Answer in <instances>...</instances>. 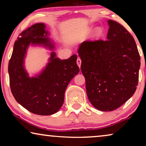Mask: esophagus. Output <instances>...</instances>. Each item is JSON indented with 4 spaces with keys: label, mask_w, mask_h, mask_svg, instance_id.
I'll use <instances>...</instances> for the list:
<instances>
[{
    "label": "esophagus",
    "mask_w": 146,
    "mask_h": 146,
    "mask_svg": "<svg viewBox=\"0 0 146 146\" xmlns=\"http://www.w3.org/2000/svg\"><path fill=\"white\" fill-rule=\"evenodd\" d=\"M76 62H77V64H78V66H79V68H80V66H81V63H82V60H81V59L79 57L77 58Z\"/></svg>",
    "instance_id": "obj_1"
}]
</instances>
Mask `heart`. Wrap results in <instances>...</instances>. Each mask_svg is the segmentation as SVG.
<instances>
[{
	"label": "heart",
	"mask_w": 146,
	"mask_h": 146,
	"mask_svg": "<svg viewBox=\"0 0 146 146\" xmlns=\"http://www.w3.org/2000/svg\"><path fill=\"white\" fill-rule=\"evenodd\" d=\"M95 35H96V36H99V35H100V33H99V32H96V33H95Z\"/></svg>",
	"instance_id": "obj_1"
}]
</instances>
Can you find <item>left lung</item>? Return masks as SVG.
<instances>
[{
  "mask_svg": "<svg viewBox=\"0 0 146 146\" xmlns=\"http://www.w3.org/2000/svg\"><path fill=\"white\" fill-rule=\"evenodd\" d=\"M107 39L86 40L80 45L81 70L90 102L101 111L118 108L137 88L140 56L132 36L109 20Z\"/></svg>",
  "mask_w": 146,
  "mask_h": 146,
  "instance_id": "1",
  "label": "left lung"
}]
</instances>
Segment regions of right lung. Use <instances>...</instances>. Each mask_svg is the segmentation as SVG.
Returning a JSON list of instances; mask_svg holds the SVG:
<instances>
[{
	"instance_id": "obj_1",
	"label": "right lung",
	"mask_w": 146,
	"mask_h": 146,
	"mask_svg": "<svg viewBox=\"0 0 146 146\" xmlns=\"http://www.w3.org/2000/svg\"><path fill=\"white\" fill-rule=\"evenodd\" d=\"M45 28L44 24L37 23L22 32L15 41L9 63L10 86L14 98L27 110L41 115H52L60 109L68 85L80 71L76 54L60 60L52 52L40 74L29 76L24 63L30 44L54 48Z\"/></svg>"
}]
</instances>
